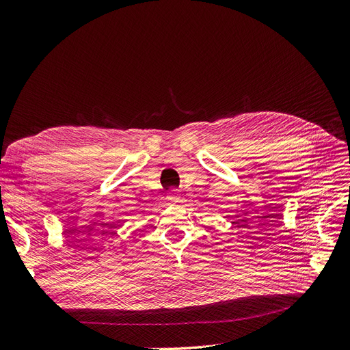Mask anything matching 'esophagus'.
<instances>
[{
	"label": "esophagus",
	"instance_id": "obj_1",
	"mask_svg": "<svg viewBox=\"0 0 350 350\" xmlns=\"http://www.w3.org/2000/svg\"><path fill=\"white\" fill-rule=\"evenodd\" d=\"M167 198H169V201H171V203H178L179 201V193L176 191V189H171V191H169V194H167Z\"/></svg>",
	"mask_w": 350,
	"mask_h": 350
}]
</instances>
